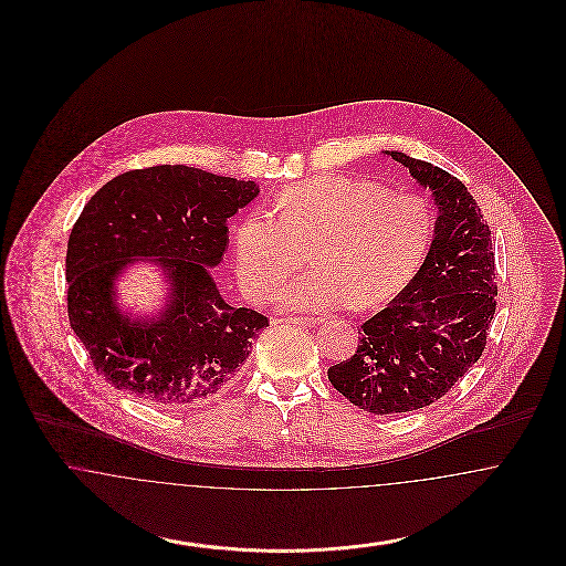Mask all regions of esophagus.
<instances>
[{
    "mask_svg": "<svg viewBox=\"0 0 566 566\" xmlns=\"http://www.w3.org/2000/svg\"><path fill=\"white\" fill-rule=\"evenodd\" d=\"M301 324V326H316L318 321L310 316H286V318H275V324Z\"/></svg>",
    "mask_w": 566,
    "mask_h": 566,
    "instance_id": "obj_1",
    "label": "esophagus"
}]
</instances>
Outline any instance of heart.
<instances>
[{"label":"heart","mask_w":566,"mask_h":566,"mask_svg":"<svg viewBox=\"0 0 566 566\" xmlns=\"http://www.w3.org/2000/svg\"><path fill=\"white\" fill-rule=\"evenodd\" d=\"M273 214L250 212L233 233L243 295L270 298L305 254L316 270L280 295L284 307H376L399 295L422 268L432 233L431 203L346 176H321L282 190Z\"/></svg>","instance_id":"obj_1"}]
</instances>
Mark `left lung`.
Returning a JSON list of instances; mask_svg holds the SVG:
<instances>
[{"instance_id": "1", "label": "left lung", "mask_w": 566, "mask_h": 566, "mask_svg": "<svg viewBox=\"0 0 566 566\" xmlns=\"http://www.w3.org/2000/svg\"><path fill=\"white\" fill-rule=\"evenodd\" d=\"M386 155L432 190L439 214L416 277L363 323L350 358L328 369L350 403L376 416L413 411L452 390L484 352L499 293L490 227L473 195L441 167Z\"/></svg>"}]
</instances>
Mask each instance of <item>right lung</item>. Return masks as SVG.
Masks as SVG:
<instances>
[{
  "label": "right lung",
  "mask_w": 566,
  "mask_h": 566,
  "mask_svg": "<svg viewBox=\"0 0 566 566\" xmlns=\"http://www.w3.org/2000/svg\"><path fill=\"white\" fill-rule=\"evenodd\" d=\"M256 195L252 180L155 165L112 178L88 199L67 242V316L95 371L116 390L189 409L240 379L270 321L231 307L210 268L229 242L227 220ZM148 255L168 271L172 301L161 319L134 324L115 310L113 277Z\"/></svg>",
  "instance_id": "add662e5"
}]
</instances>
